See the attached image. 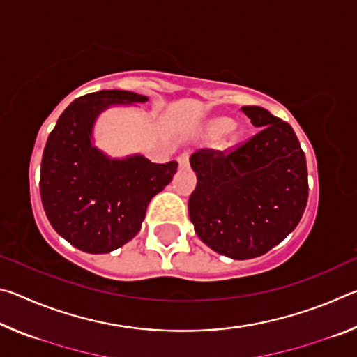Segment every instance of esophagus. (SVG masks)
<instances>
[{
	"mask_svg": "<svg viewBox=\"0 0 357 357\" xmlns=\"http://www.w3.org/2000/svg\"><path fill=\"white\" fill-rule=\"evenodd\" d=\"M178 162H179V167L187 168V167H189V162H190V154L185 151V153H183L178 157Z\"/></svg>",
	"mask_w": 357,
	"mask_h": 357,
	"instance_id": "esophagus-1",
	"label": "esophagus"
}]
</instances>
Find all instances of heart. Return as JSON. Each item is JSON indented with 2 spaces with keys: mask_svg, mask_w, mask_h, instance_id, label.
<instances>
[{
  "mask_svg": "<svg viewBox=\"0 0 357 357\" xmlns=\"http://www.w3.org/2000/svg\"><path fill=\"white\" fill-rule=\"evenodd\" d=\"M217 128H219L220 130H223V129H227L228 128V121H220L219 124H217Z\"/></svg>",
  "mask_w": 357,
  "mask_h": 357,
  "instance_id": "obj_1",
  "label": "heart"
}]
</instances>
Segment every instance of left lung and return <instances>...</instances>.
I'll return each mask as SVG.
<instances>
[{
	"mask_svg": "<svg viewBox=\"0 0 357 357\" xmlns=\"http://www.w3.org/2000/svg\"><path fill=\"white\" fill-rule=\"evenodd\" d=\"M258 132L225 151L190 157L197 187L189 215L204 244L220 255H264L298 227L309 198L307 162L291 126L261 107H243Z\"/></svg>",
	"mask_w": 357,
	"mask_h": 357,
	"instance_id": "8db88e82",
	"label": "left lung"
}]
</instances>
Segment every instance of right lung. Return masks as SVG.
<instances>
[{"label":"right lung","mask_w":357,"mask_h":357,"mask_svg":"<svg viewBox=\"0 0 357 357\" xmlns=\"http://www.w3.org/2000/svg\"><path fill=\"white\" fill-rule=\"evenodd\" d=\"M146 96L104 89L66 108L42 155V206L55 231L77 249L108 253L135 236L155 193L170 184L178 162L153 164L143 155L110 160L91 144L98 114L112 104Z\"/></svg>","instance_id":"right-lung-1"}]
</instances>
